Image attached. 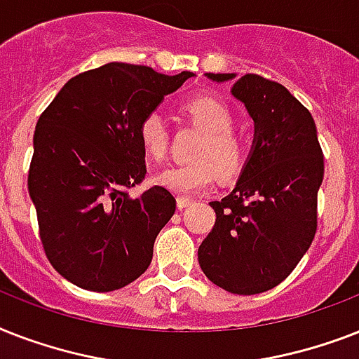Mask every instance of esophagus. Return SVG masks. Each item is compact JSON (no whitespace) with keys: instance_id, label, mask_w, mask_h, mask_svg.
<instances>
[{"instance_id":"34e87169","label":"esophagus","mask_w":359,"mask_h":359,"mask_svg":"<svg viewBox=\"0 0 359 359\" xmlns=\"http://www.w3.org/2000/svg\"><path fill=\"white\" fill-rule=\"evenodd\" d=\"M176 203H177V209H185V208H189L191 203H193V200H191V198L180 196V198H177V200H176Z\"/></svg>"}]
</instances>
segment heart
I'll use <instances>...</instances> for the list:
<instances>
[{
    "instance_id": "b5f03b06",
    "label": "heart",
    "mask_w": 359,
    "mask_h": 359,
    "mask_svg": "<svg viewBox=\"0 0 359 359\" xmlns=\"http://www.w3.org/2000/svg\"><path fill=\"white\" fill-rule=\"evenodd\" d=\"M185 113L202 137L191 151L194 161L159 172L156 182L180 196H193L222 180L237 176L245 165L246 144L233 131V111L222 100L198 96L185 103ZM139 139L151 159H163L168 148V131L161 114H146L139 126Z\"/></svg>"
}]
</instances>
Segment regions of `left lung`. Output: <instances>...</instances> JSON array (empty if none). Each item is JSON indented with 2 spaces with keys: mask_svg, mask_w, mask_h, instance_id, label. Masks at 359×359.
<instances>
[{
  "mask_svg": "<svg viewBox=\"0 0 359 359\" xmlns=\"http://www.w3.org/2000/svg\"><path fill=\"white\" fill-rule=\"evenodd\" d=\"M231 94L254 120V142L233 191L209 202L217 220L198 248V263L215 285L257 294L282 283L313 241L325 159L313 116L283 85L246 74Z\"/></svg>",
  "mask_w": 359,
  "mask_h": 359,
  "instance_id": "obj_1",
  "label": "left lung"
}]
</instances>
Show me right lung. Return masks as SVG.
Returning <instances> with one entry per match:
<instances>
[{"label":"right lung","instance_id":"right-lung-1","mask_svg":"<svg viewBox=\"0 0 359 359\" xmlns=\"http://www.w3.org/2000/svg\"><path fill=\"white\" fill-rule=\"evenodd\" d=\"M193 76L109 62L72 77L40 114L27 187L46 256L77 287L116 291L150 266L176 198L159 185L130 196L146 174L139 126Z\"/></svg>","mask_w":359,"mask_h":359}]
</instances>
